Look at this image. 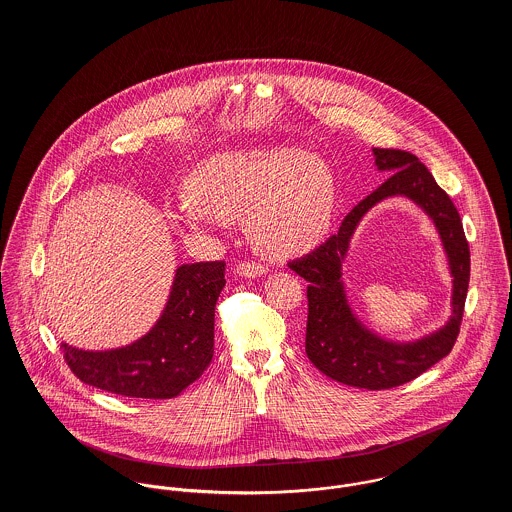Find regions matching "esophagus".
<instances>
[{"label":"esophagus","mask_w":512,"mask_h":512,"mask_svg":"<svg viewBox=\"0 0 512 512\" xmlns=\"http://www.w3.org/2000/svg\"><path fill=\"white\" fill-rule=\"evenodd\" d=\"M268 272L266 266H262L260 262H240L236 266V274L242 278H260Z\"/></svg>","instance_id":"obj_1"}]
</instances>
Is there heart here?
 Here are the masks:
<instances>
[{
	"label": "heart",
	"instance_id": "heart-1",
	"mask_svg": "<svg viewBox=\"0 0 512 512\" xmlns=\"http://www.w3.org/2000/svg\"><path fill=\"white\" fill-rule=\"evenodd\" d=\"M333 211L335 181L321 159L299 147H260L197 165L169 219L183 234L207 236L248 213L256 248L270 258H293L323 240Z\"/></svg>",
	"mask_w": 512,
	"mask_h": 512
}]
</instances>
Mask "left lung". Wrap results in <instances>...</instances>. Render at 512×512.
<instances>
[{
    "label": "left lung",
    "mask_w": 512,
    "mask_h": 512,
    "mask_svg": "<svg viewBox=\"0 0 512 512\" xmlns=\"http://www.w3.org/2000/svg\"><path fill=\"white\" fill-rule=\"evenodd\" d=\"M378 171L392 173L341 222L339 232L305 258L290 262L307 286V359L329 378L366 390H386L406 384L451 353L469 288V244L459 213L428 167L410 151L374 147ZM408 196L439 228L454 276L452 315L438 332L408 344L388 342L372 334L352 313L340 268L350 238L365 213L388 196Z\"/></svg>",
    "instance_id": "left-lung-1"
}]
</instances>
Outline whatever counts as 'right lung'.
Wrapping results in <instances>:
<instances>
[{
	"label": "right lung",
	"mask_w": 512,
	"mask_h": 512,
	"mask_svg": "<svg viewBox=\"0 0 512 512\" xmlns=\"http://www.w3.org/2000/svg\"><path fill=\"white\" fill-rule=\"evenodd\" d=\"M224 284V262L183 264L161 317L144 337L110 351L61 343L65 361L94 388L128 398H173L213 361L215 305Z\"/></svg>",
	"instance_id": "right-lung-1"
}]
</instances>
